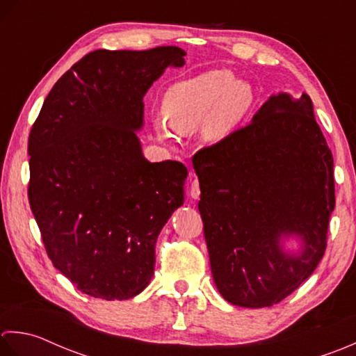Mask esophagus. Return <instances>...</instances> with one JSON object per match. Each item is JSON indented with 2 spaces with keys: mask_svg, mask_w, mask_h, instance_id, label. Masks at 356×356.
Segmentation results:
<instances>
[{
  "mask_svg": "<svg viewBox=\"0 0 356 356\" xmlns=\"http://www.w3.org/2000/svg\"><path fill=\"white\" fill-rule=\"evenodd\" d=\"M200 195H201V191H200V183H198L197 177L192 175V184H191V197H192L193 200H198V198H200Z\"/></svg>",
  "mask_w": 356,
  "mask_h": 356,
  "instance_id": "34e87169",
  "label": "esophagus"
}]
</instances>
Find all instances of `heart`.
Listing matches in <instances>:
<instances>
[{"instance_id": "obj_1", "label": "heart", "mask_w": 356, "mask_h": 356, "mask_svg": "<svg viewBox=\"0 0 356 356\" xmlns=\"http://www.w3.org/2000/svg\"><path fill=\"white\" fill-rule=\"evenodd\" d=\"M253 104L252 87L226 69L209 70L170 86L164 93V118L154 126L164 141H175L177 134L192 132L202 124V136L220 143L234 132Z\"/></svg>"}]
</instances>
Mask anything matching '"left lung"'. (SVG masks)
<instances>
[{
  "label": "left lung",
  "instance_id": "left-lung-1",
  "mask_svg": "<svg viewBox=\"0 0 356 356\" xmlns=\"http://www.w3.org/2000/svg\"><path fill=\"white\" fill-rule=\"evenodd\" d=\"M192 164L222 298L249 309L284 300L321 261L335 209L333 156L310 97L273 93L249 126Z\"/></svg>",
  "mask_w": 356,
  "mask_h": 356
}]
</instances>
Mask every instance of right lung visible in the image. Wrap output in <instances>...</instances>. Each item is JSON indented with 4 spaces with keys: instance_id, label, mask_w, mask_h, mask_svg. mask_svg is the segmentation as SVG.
Instances as JSON below:
<instances>
[{
    "instance_id": "right-lung-1",
    "label": "right lung",
    "mask_w": 356,
    "mask_h": 356,
    "mask_svg": "<svg viewBox=\"0 0 356 356\" xmlns=\"http://www.w3.org/2000/svg\"><path fill=\"white\" fill-rule=\"evenodd\" d=\"M177 46L95 50L52 87L29 136V202L54 266L83 293L129 300L149 286L155 243L184 204L187 169L150 163L143 98Z\"/></svg>"
}]
</instances>
